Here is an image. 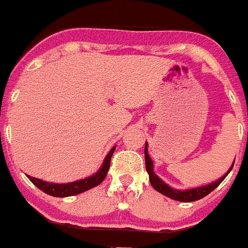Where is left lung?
I'll return each instance as SVG.
<instances>
[{
    "label": "left lung",
    "mask_w": 248,
    "mask_h": 248,
    "mask_svg": "<svg viewBox=\"0 0 248 248\" xmlns=\"http://www.w3.org/2000/svg\"><path fill=\"white\" fill-rule=\"evenodd\" d=\"M144 158H146V170L149 175V181H151V185L155 187V189L161 193L162 195L167 196V198H171L173 200H177V202H195V200H199L204 196H206L209 193H212L213 190L216 189L217 186L222 183L223 180L226 179V176L230 173L231 170L233 169V166L228 170V172L224 176H222L219 180H217L214 183L208 184L205 186H199V187H194V189H187V190H177L172 189L171 186H169L165 181L159 179L156 173L153 172V162L151 157L148 155V144L146 143V147H144ZM234 165V162H233Z\"/></svg>",
    "instance_id": "8db88e82"
}]
</instances>
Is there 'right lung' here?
<instances>
[{
  "mask_svg": "<svg viewBox=\"0 0 248 248\" xmlns=\"http://www.w3.org/2000/svg\"><path fill=\"white\" fill-rule=\"evenodd\" d=\"M115 148L116 147H112V148L110 149V152L106 155L101 167H100V170L95 173V175L90 176V177H86V179L78 180V181H73V183L68 184H53L43 181V180L36 179V177H31V176H28V177L38 189H40L42 191L48 194V195L55 196V198H65V196L77 195V194H81L83 193V191H87V190L100 185V184L104 181V179H105L106 175H108V171H109L110 159H111L112 153H114Z\"/></svg>",
  "mask_w": 248,
  "mask_h": 248,
  "instance_id": "1",
  "label": "right lung"
}]
</instances>
